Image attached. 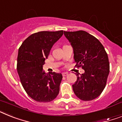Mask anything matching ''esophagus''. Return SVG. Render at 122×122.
I'll list each match as a JSON object with an SVG mask.
<instances>
[{
    "label": "esophagus",
    "mask_w": 122,
    "mask_h": 122,
    "mask_svg": "<svg viewBox=\"0 0 122 122\" xmlns=\"http://www.w3.org/2000/svg\"><path fill=\"white\" fill-rule=\"evenodd\" d=\"M63 74V76H66L67 75V74H68V72H63V74Z\"/></svg>",
    "instance_id": "esophagus-1"
}]
</instances>
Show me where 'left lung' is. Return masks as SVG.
<instances>
[{"label":"left lung","instance_id":"left-lung-1","mask_svg":"<svg viewBox=\"0 0 122 122\" xmlns=\"http://www.w3.org/2000/svg\"><path fill=\"white\" fill-rule=\"evenodd\" d=\"M73 48L76 66L85 71L72 85L76 96L82 101L98 97L107 83L110 64L104 47L98 39L83 30L64 31Z\"/></svg>","mask_w":122,"mask_h":122}]
</instances>
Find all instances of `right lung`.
<instances>
[{
  "mask_svg": "<svg viewBox=\"0 0 122 122\" xmlns=\"http://www.w3.org/2000/svg\"><path fill=\"white\" fill-rule=\"evenodd\" d=\"M63 31H39L29 36L18 49L17 69L26 94L39 102L53 101L59 94L61 73L46 74L43 65Z\"/></svg>",
  "mask_w": 122,
  "mask_h": 122,
  "instance_id": "right-lung-1",
  "label": "right lung"
}]
</instances>
